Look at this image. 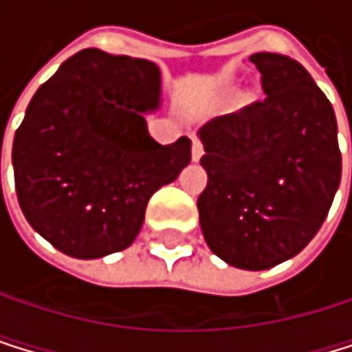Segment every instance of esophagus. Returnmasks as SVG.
Wrapping results in <instances>:
<instances>
[{
  "mask_svg": "<svg viewBox=\"0 0 352 352\" xmlns=\"http://www.w3.org/2000/svg\"><path fill=\"white\" fill-rule=\"evenodd\" d=\"M202 154H205V150H202V143H200V139L194 137V141H192V160L198 162Z\"/></svg>",
  "mask_w": 352,
  "mask_h": 352,
  "instance_id": "1",
  "label": "esophagus"
}]
</instances>
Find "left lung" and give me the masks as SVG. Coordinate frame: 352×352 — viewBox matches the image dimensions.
Listing matches in <instances>:
<instances>
[{"mask_svg":"<svg viewBox=\"0 0 352 352\" xmlns=\"http://www.w3.org/2000/svg\"><path fill=\"white\" fill-rule=\"evenodd\" d=\"M249 60L266 97L198 131L209 175L198 213L217 258L266 270L319 232L340 186L342 156L333 107L304 67L274 52Z\"/></svg>","mask_w":352,"mask_h":352,"instance_id":"1","label":"left lung"}]
</instances>
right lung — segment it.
Instances as JSON below:
<instances>
[{"label": "right lung", "instance_id": "1", "mask_svg": "<svg viewBox=\"0 0 352 352\" xmlns=\"http://www.w3.org/2000/svg\"><path fill=\"white\" fill-rule=\"evenodd\" d=\"M158 105L156 63L97 48L39 86L12 145L19 205L39 236L78 260L133 245L147 200L192 158L188 137L162 145L147 133Z\"/></svg>", "mask_w": 352, "mask_h": 352}]
</instances>
